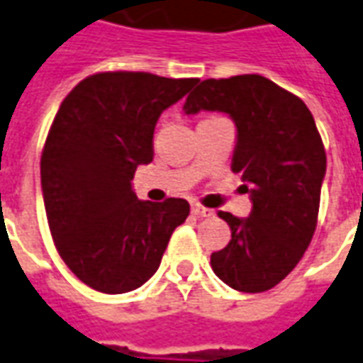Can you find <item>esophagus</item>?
Masks as SVG:
<instances>
[{
	"label": "esophagus",
	"instance_id": "obj_1",
	"mask_svg": "<svg viewBox=\"0 0 363 363\" xmlns=\"http://www.w3.org/2000/svg\"><path fill=\"white\" fill-rule=\"evenodd\" d=\"M192 214L194 216H199V218H211L213 216V211L211 208H204L201 204H192Z\"/></svg>",
	"mask_w": 363,
	"mask_h": 363
}]
</instances>
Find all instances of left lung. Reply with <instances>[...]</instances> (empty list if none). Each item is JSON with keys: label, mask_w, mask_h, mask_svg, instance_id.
Here are the masks:
<instances>
[{"label": "left lung", "mask_w": 363, "mask_h": 363, "mask_svg": "<svg viewBox=\"0 0 363 363\" xmlns=\"http://www.w3.org/2000/svg\"><path fill=\"white\" fill-rule=\"evenodd\" d=\"M223 111L236 125L233 172L242 174L252 213H218L233 238L213 252L214 274L238 292H266L282 282L314 236L326 150L300 97L262 75L206 79L184 103V113Z\"/></svg>", "instance_id": "obj_1"}]
</instances>
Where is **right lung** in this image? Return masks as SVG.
I'll return each instance as SVG.
<instances>
[{
	"mask_svg": "<svg viewBox=\"0 0 363 363\" xmlns=\"http://www.w3.org/2000/svg\"><path fill=\"white\" fill-rule=\"evenodd\" d=\"M196 79L95 73L63 99L41 155V189L59 256L81 282L125 294L157 272L184 199L139 201L133 177L152 161L155 125Z\"/></svg>",
	"mask_w": 363,
	"mask_h": 363,
	"instance_id": "1",
	"label": "right lung"
}]
</instances>
